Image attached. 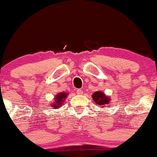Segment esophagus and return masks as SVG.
Wrapping results in <instances>:
<instances>
[{
  "mask_svg": "<svg viewBox=\"0 0 157 157\" xmlns=\"http://www.w3.org/2000/svg\"><path fill=\"white\" fill-rule=\"evenodd\" d=\"M76 92L77 94H82L83 93V91H82V89H77Z\"/></svg>",
  "mask_w": 157,
  "mask_h": 157,
  "instance_id": "1",
  "label": "esophagus"
}]
</instances>
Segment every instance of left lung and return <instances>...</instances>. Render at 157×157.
Masks as SVG:
<instances>
[{"mask_svg": "<svg viewBox=\"0 0 157 157\" xmlns=\"http://www.w3.org/2000/svg\"><path fill=\"white\" fill-rule=\"evenodd\" d=\"M92 98L97 105H100L102 108L108 107L107 105H109V104H111L110 98L101 91H96V92L92 94Z\"/></svg>", "mask_w": 157, "mask_h": 157, "instance_id": "left-lung-1", "label": "left lung"}]
</instances>
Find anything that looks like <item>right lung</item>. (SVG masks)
Instances as JSON below:
<instances>
[{
  "label": "right lung",
  "mask_w": 157,
  "mask_h": 157,
  "mask_svg": "<svg viewBox=\"0 0 157 157\" xmlns=\"http://www.w3.org/2000/svg\"><path fill=\"white\" fill-rule=\"evenodd\" d=\"M67 97V94L66 93H60L55 97V102H53V104H51L52 107H53V109H58L59 107H60L63 105V102L64 100Z\"/></svg>",
  "instance_id": "1"
}]
</instances>
